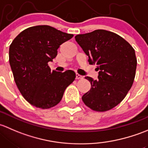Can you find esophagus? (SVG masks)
I'll list each match as a JSON object with an SVG mask.
<instances>
[{"label": "esophagus", "mask_w": 148, "mask_h": 148, "mask_svg": "<svg viewBox=\"0 0 148 148\" xmlns=\"http://www.w3.org/2000/svg\"><path fill=\"white\" fill-rule=\"evenodd\" d=\"M75 78L77 79V80H78V79H82V78H83V76L80 75H79L78 73H76Z\"/></svg>", "instance_id": "34e87169"}]
</instances>
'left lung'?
<instances>
[{
	"instance_id": "8db88e82",
	"label": "left lung",
	"mask_w": 148,
	"mask_h": 148,
	"mask_svg": "<svg viewBox=\"0 0 148 148\" xmlns=\"http://www.w3.org/2000/svg\"><path fill=\"white\" fill-rule=\"evenodd\" d=\"M76 42L88 56L90 65L96 64L98 79L85 78L91 88L82 97L92 110L112 109L127 95L133 84L137 67L135 50L121 36L106 30L77 35Z\"/></svg>"
}]
</instances>
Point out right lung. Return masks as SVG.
Returning a JSON list of instances; mask_svg holds the SVG:
<instances>
[{"mask_svg": "<svg viewBox=\"0 0 148 148\" xmlns=\"http://www.w3.org/2000/svg\"><path fill=\"white\" fill-rule=\"evenodd\" d=\"M73 37L49 25H36L21 32L10 44L9 63L15 82L32 106L42 109L54 107L74 81V71H51L48 64L56 57L60 45Z\"/></svg>", "mask_w": 148, "mask_h": 148, "instance_id": "1", "label": "right lung"}]
</instances>
